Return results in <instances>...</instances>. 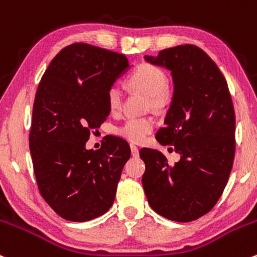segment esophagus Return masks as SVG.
I'll return each instance as SVG.
<instances>
[{
	"mask_svg": "<svg viewBox=\"0 0 257 257\" xmlns=\"http://www.w3.org/2000/svg\"><path fill=\"white\" fill-rule=\"evenodd\" d=\"M131 151H132V156H133V158H138V156H139V149H138L136 145L131 144Z\"/></svg>",
	"mask_w": 257,
	"mask_h": 257,
	"instance_id": "1",
	"label": "esophagus"
}]
</instances>
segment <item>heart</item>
<instances>
[{
    "instance_id": "obj_1",
    "label": "heart",
    "mask_w": 257,
    "mask_h": 257,
    "mask_svg": "<svg viewBox=\"0 0 257 257\" xmlns=\"http://www.w3.org/2000/svg\"><path fill=\"white\" fill-rule=\"evenodd\" d=\"M133 88L149 96L151 107L163 108L170 99L167 90V76L160 67L151 64H140L129 76ZM107 106L112 113L119 112L123 92L117 83L109 86L107 91ZM155 126L153 118H128L117 128V134L132 143H142Z\"/></svg>"
}]
</instances>
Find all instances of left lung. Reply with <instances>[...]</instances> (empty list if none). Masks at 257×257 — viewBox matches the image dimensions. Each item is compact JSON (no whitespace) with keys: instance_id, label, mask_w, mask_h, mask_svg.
I'll return each mask as SVG.
<instances>
[{"instance_id":"obj_1","label":"left lung","mask_w":257,"mask_h":257,"mask_svg":"<svg viewBox=\"0 0 257 257\" xmlns=\"http://www.w3.org/2000/svg\"><path fill=\"white\" fill-rule=\"evenodd\" d=\"M144 59L171 72L174 94L156 140L174 145L181 158L170 166L161 151L140 150L143 187L158 214L187 223L209 212L228 182L235 154L233 102L220 70L196 45H178Z\"/></svg>"}]
</instances>
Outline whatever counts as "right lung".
Returning <instances> with one entry per match:
<instances>
[{
  "label": "right lung",
  "mask_w": 257,
  "mask_h": 257,
  "mask_svg": "<svg viewBox=\"0 0 257 257\" xmlns=\"http://www.w3.org/2000/svg\"><path fill=\"white\" fill-rule=\"evenodd\" d=\"M129 67L123 54L75 43L40 80L29 149L40 194L64 219H94L114 202L131 148L117 137L98 150L86 149V142L109 114L108 88Z\"/></svg>",
  "instance_id": "right-lung-1"
}]
</instances>
